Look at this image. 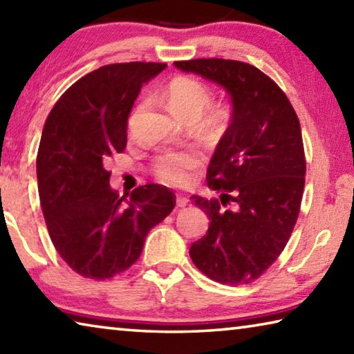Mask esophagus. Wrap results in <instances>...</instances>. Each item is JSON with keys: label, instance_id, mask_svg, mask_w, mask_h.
Instances as JSON below:
<instances>
[{"label": "esophagus", "instance_id": "obj_1", "mask_svg": "<svg viewBox=\"0 0 354 354\" xmlns=\"http://www.w3.org/2000/svg\"><path fill=\"white\" fill-rule=\"evenodd\" d=\"M176 204H177V207L183 208V207H187V204H188V199L185 198V196H177V199H176Z\"/></svg>", "mask_w": 354, "mask_h": 354}]
</instances>
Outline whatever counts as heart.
Instances as JSON below:
<instances>
[{
	"mask_svg": "<svg viewBox=\"0 0 354 354\" xmlns=\"http://www.w3.org/2000/svg\"><path fill=\"white\" fill-rule=\"evenodd\" d=\"M165 97L171 111L185 120H196L210 102V92L207 86L193 77H176L169 81L165 91ZM225 114L221 109L213 111L208 118V124L219 125ZM199 153L188 152L166 153L156 160L153 172L161 182L172 187H180L188 183L189 174L199 165Z\"/></svg>",
	"mask_w": 354,
	"mask_h": 354,
	"instance_id": "obj_1",
	"label": "heart"
}]
</instances>
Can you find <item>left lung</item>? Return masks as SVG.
I'll list each match as a JSON object with an SVG mask.
<instances>
[{
  "mask_svg": "<svg viewBox=\"0 0 354 354\" xmlns=\"http://www.w3.org/2000/svg\"><path fill=\"white\" fill-rule=\"evenodd\" d=\"M174 66L221 86L232 106L207 171L208 188L222 202L191 196L210 224L189 257L213 281L249 283L279 257L297 223L306 176L298 115L251 64L213 57Z\"/></svg>",
  "mask_w": 354,
  "mask_h": 354,
  "instance_id": "1",
  "label": "left lung"
}]
</instances>
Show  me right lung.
<instances>
[{
	"label": "right lung",
	"instance_id": "add662e5",
	"mask_svg": "<svg viewBox=\"0 0 354 354\" xmlns=\"http://www.w3.org/2000/svg\"><path fill=\"white\" fill-rule=\"evenodd\" d=\"M166 64L127 62L84 75L64 94L40 139V205L56 251L84 277L103 281L129 270L149 230L169 215L176 196L144 185L130 199L109 185V156L122 153L133 103Z\"/></svg>",
	"mask_w": 354,
	"mask_h": 354
}]
</instances>
